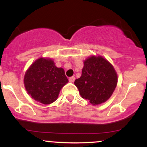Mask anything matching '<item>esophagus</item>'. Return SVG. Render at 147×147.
Returning <instances> with one entry per match:
<instances>
[{
    "label": "esophagus",
    "mask_w": 147,
    "mask_h": 147,
    "mask_svg": "<svg viewBox=\"0 0 147 147\" xmlns=\"http://www.w3.org/2000/svg\"><path fill=\"white\" fill-rule=\"evenodd\" d=\"M75 77H70V78H69V82H71V83L75 82Z\"/></svg>",
    "instance_id": "34e87169"
}]
</instances>
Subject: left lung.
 <instances>
[{"label":"left lung","mask_w":147,"mask_h":147,"mask_svg":"<svg viewBox=\"0 0 147 147\" xmlns=\"http://www.w3.org/2000/svg\"><path fill=\"white\" fill-rule=\"evenodd\" d=\"M84 63L82 76L75 81L80 95L92 105L106 102L117 84L113 66L101 56L88 57Z\"/></svg>","instance_id":"1"}]
</instances>
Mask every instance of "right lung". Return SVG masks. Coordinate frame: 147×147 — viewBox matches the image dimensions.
Returning <instances> with one entry per match:
<instances>
[{"label": "right lung", "instance_id": "add662e5", "mask_svg": "<svg viewBox=\"0 0 147 147\" xmlns=\"http://www.w3.org/2000/svg\"><path fill=\"white\" fill-rule=\"evenodd\" d=\"M68 82L63 69L55 66L51 59H38L30 65L24 77L28 93L43 104L55 102L61 88Z\"/></svg>", "mask_w": 147, "mask_h": 147}]
</instances>
